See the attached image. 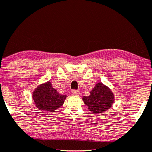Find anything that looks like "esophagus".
<instances>
[{"label":"esophagus","instance_id":"esophagus-1","mask_svg":"<svg viewBox=\"0 0 152 152\" xmlns=\"http://www.w3.org/2000/svg\"><path fill=\"white\" fill-rule=\"evenodd\" d=\"M80 94L79 91L76 90H73L72 91V95H78Z\"/></svg>","mask_w":152,"mask_h":152}]
</instances>
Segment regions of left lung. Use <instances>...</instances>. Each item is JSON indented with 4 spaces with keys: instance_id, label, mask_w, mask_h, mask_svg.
Masks as SVG:
<instances>
[{
    "instance_id": "1",
    "label": "left lung",
    "mask_w": 152,
    "mask_h": 152,
    "mask_svg": "<svg viewBox=\"0 0 152 152\" xmlns=\"http://www.w3.org/2000/svg\"><path fill=\"white\" fill-rule=\"evenodd\" d=\"M89 96H83V101L87 105L88 110L94 114H100L109 109L114 102L113 92L102 82L97 83L90 91Z\"/></svg>"
}]
</instances>
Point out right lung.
I'll list each match as a JSON object with an SVG mask.
<instances>
[{
  "label": "right lung",
  "instance_id": "right-lung-1",
  "mask_svg": "<svg viewBox=\"0 0 152 152\" xmlns=\"http://www.w3.org/2000/svg\"><path fill=\"white\" fill-rule=\"evenodd\" d=\"M34 105L41 111H55L62 106L66 95L59 94L50 81L40 84L32 93Z\"/></svg>",
  "mask_w": 152,
  "mask_h": 152
}]
</instances>
